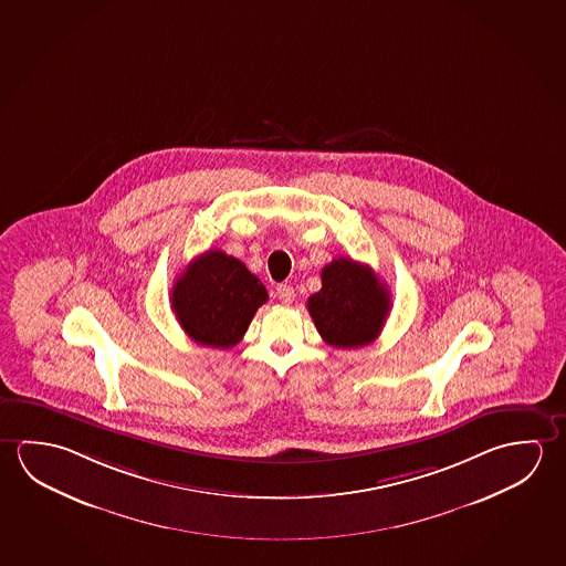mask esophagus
<instances>
[{
    "instance_id": "obj_1",
    "label": "esophagus",
    "mask_w": 566,
    "mask_h": 566,
    "mask_svg": "<svg viewBox=\"0 0 566 566\" xmlns=\"http://www.w3.org/2000/svg\"><path fill=\"white\" fill-rule=\"evenodd\" d=\"M276 296H279L282 304H292L296 294H294V287L290 286V284H280V286L276 287Z\"/></svg>"
}]
</instances>
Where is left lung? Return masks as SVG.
<instances>
[{
    "instance_id": "left-lung-1",
    "label": "left lung",
    "mask_w": 566,
    "mask_h": 566,
    "mask_svg": "<svg viewBox=\"0 0 566 566\" xmlns=\"http://www.w3.org/2000/svg\"><path fill=\"white\" fill-rule=\"evenodd\" d=\"M307 310L325 343L352 349L377 339L390 312L389 290L369 266L335 259L322 270V290Z\"/></svg>"
}]
</instances>
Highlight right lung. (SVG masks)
I'll return each instance as SVG.
<instances>
[{
    "mask_svg": "<svg viewBox=\"0 0 566 566\" xmlns=\"http://www.w3.org/2000/svg\"><path fill=\"white\" fill-rule=\"evenodd\" d=\"M269 292L241 260L223 251L195 259L171 290L177 322L195 343L229 349L241 342Z\"/></svg>",
    "mask_w": 566,
    "mask_h": 566,
    "instance_id": "right-lung-1",
    "label": "right lung"
}]
</instances>
